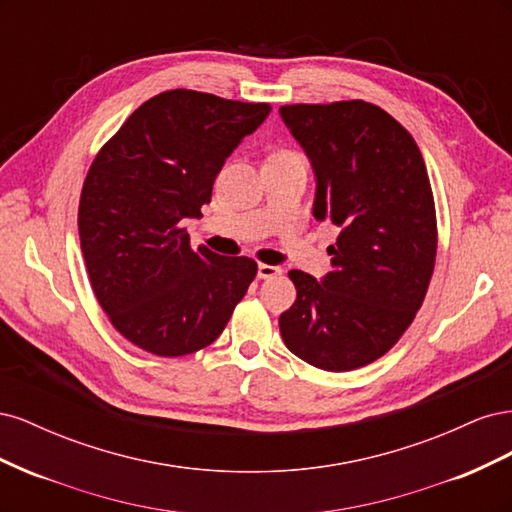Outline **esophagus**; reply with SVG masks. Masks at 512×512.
I'll list each match as a JSON object with an SVG mask.
<instances>
[{"label":"esophagus","instance_id":"obj_1","mask_svg":"<svg viewBox=\"0 0 512 512\" xmlns=\"http://www.w3.org/2000/svg\"><path fill=\"white\" fill-rule=\"evenodd\" d=\"M280 273H282L280 267L265 265V262H260V265H258V277H260V280H269V277H275V275H280Z\"/></svg>","mask_w":512,"mask_h":512}]
</instances>
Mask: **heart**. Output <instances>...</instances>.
<instances>
[{
	"label": "heart",
	"mask_w": 512,
	"mask_h": 512,
	"mask_svg": "<svg viewBox=\"0 0 512 512\" xmlns=\"http://www.w3.org/2000/svg\"><path fill=\"white\" fill-rule=\"evenodd\" d=\"M277 156H290V153H277Z\"/></svg>",
	"instance_id": "heart-1"
}]
</instances>
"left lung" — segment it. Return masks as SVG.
Here are the masks:
<instances>
[{
    "mask_svg": "<svg viewBox=\"0 0 512 512\" xmlns=\"http://www.w3.org/2000/svg\"><path fill=\"white\" fill-rule=\"evenodd\" d=\"M316 175L314 218L339 228L331 271H290L297 301L280 316L286 348L324 371L389 352L410 327L436 265V207L421 149L363 100L282 106Z\"/></svg>",
    "mask_w": 512,
    "mask_h": 512,
    "instance_id": "obj_1",
    "label": "left lung"
}]
</instances>
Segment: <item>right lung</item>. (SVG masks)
<instances>
[{
	"label": "right lung",
	"mask_w": 512,
	"mask_h": 512,
	"mask_svg": "<svg viewBox=\"0 0 512 512\" xmlns=\"http://www.w3.org/2000/svg\"><path fill=\"white\" fill-rule=\"evenodd\" d=\"M271 113L269 104L173 89L123 123L91 164L79 235L91 288L113 327L158 356L220 337L258 265L192 250L185 218H200L226 158Z\"/></svg>",
	"instance_id": "obj_1"
}]
</instances>
